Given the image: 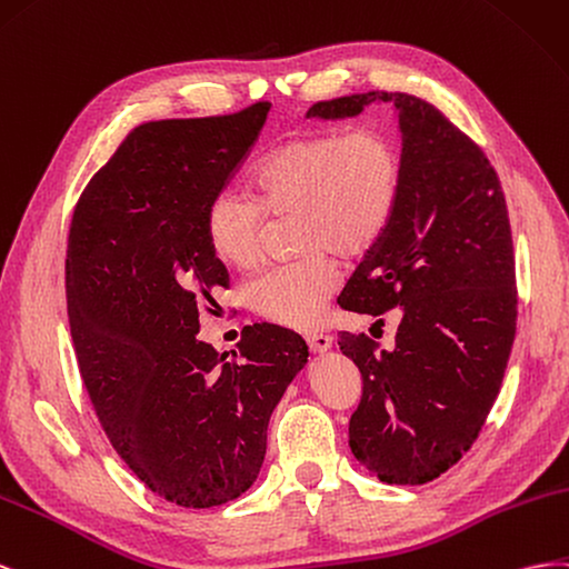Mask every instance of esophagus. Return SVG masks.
I'll return each mask as SVG.
<instances>
[{
	"label": "esophagus",
	"mask_w": 569,
	"mask_h": 569,
	"mask_svg": "<svg viewBox=\"0 0 569 569\" xmlns=\"http://www.w3.org/2000/svg\"><path fill=\"white\" fill-rule=\"evenodd\" d=\"M305 340L312 352H327L333 346V338L329 333H307Z\"/></svg>",
	"instance_id": "1"
}]
</instances>
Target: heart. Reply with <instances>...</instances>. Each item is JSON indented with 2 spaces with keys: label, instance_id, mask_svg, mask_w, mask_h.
<instances>
[{
  "label": "heart",
  "instance_id": "1",
  "mask_svg": "<svg viewBox=\"0 0 569 569\" xmlns=\"http://www.w3.org/2000/svg\"><path fill=\"white\" fill-rule=\"evenodd\" d=\"M402 152L375 126L307 133L283 142L257 173L254 194L221 188L207 204L204 238L221 264L250 269L271 219L298 217L305 257L248 283L252 310L290 329H312L338 283L333 254H367L391 226L402 192Z\"/></svg>",
  "mask_w": 569,
  "mask_h": 569
}]
</instances>
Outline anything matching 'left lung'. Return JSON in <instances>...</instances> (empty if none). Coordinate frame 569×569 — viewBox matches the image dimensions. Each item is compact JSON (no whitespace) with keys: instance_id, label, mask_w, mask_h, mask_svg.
Masks as SVG:
<instances>
[{"instance_id":"8db88e82","label":"left lung","mask_w":569,"mask_h":569,"mask_svg":"<svg viewBox=\"0 0 569 569\" xmlns=\"http://www.w3.org/2000/svg\"><path fill=\"white\" fill-rule=\"evenodd\" d=\"M371 102L398 111L402 192L338 305L371 317L398 307L400 323L393 350L365 333L338 336L362 375L348 433L371 475L417 486L472 448L506 377L517 327L512 231L491 161L427 100L371 90L317 102L307 117L346 119Z\"/></svg>"}]
</instances>
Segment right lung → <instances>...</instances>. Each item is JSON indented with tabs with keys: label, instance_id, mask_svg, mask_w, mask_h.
<instances>
[{
	"label": "right lung",
	"instance_id": "obj_1",
	"mask_svg": "<svg viewBox=\"0 0 569 569\" xmlns=\"http://www.w3.org/2000/svg\"><path fill=\"white\" fill-rule=\"evenodd\" d=\"M271 104L136 126L73 209L67 305L76 360L107 438L152 493L212 508L246 493L267 427L307 362L271 323L240 333L231 360L194 336L200 302L229 271L204 212L248 157Z\"/></svg>",
	"mask_w": 569,
	"mask_h": 569
}]
</instances>
